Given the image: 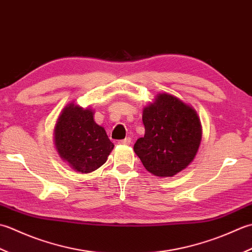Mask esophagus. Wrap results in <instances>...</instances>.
Instances as JSON below:
<instances>
[{
	"label": "esophagus",
	"instance_id": "obj_1",
	"mask_svg": "<svg viewBox=\"0 0 252 252\" xmlns=\"http://www.w3.org/2000/svg\"><path fill=\"white\" fill-rule=\"evenodd\" d=\"M130 142H131V139H130L129 137H127V138H125V139H123V140H120V141H119L120 145H126V146L130 145Z\"/></svg>",
	"mask_w": 252,
	"mask_h": 252
}]
</instances>
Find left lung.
<instances>
[{
    "mask_svg": "<svg viewBox=\"0 0 252 252\" xmlns=\"http://www.w3.org/2000/svg\"><path fill=\"white\" fill-rule=\"evenodd\" d=\"M145 136L133 146L148 172L172 177L186 168L201 142V123L197 112L178 97L160 94L142 112Z\"/></svg>",
    "mask_w": 252,
    "mask_h": 252,
    "instance_id": "left-lung-1",
    "label": "left lung"
}]
</instances>
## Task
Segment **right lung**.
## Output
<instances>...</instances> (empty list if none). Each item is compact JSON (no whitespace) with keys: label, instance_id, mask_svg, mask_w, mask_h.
Masks as SVG:
<instances>
[{"label":"right lung","instance_id":"1","mask_svg":"<svg viewBox=\"0 0 252 252\" xmlns=\"http://www.w3.org/2000/svg\"><path fill=\"white\" fill-rule=\"evenodd\" d=\"M54 143L61 158L79 173H91L103 165L114 145L103 127L94 120V111L69 103L54 128Z\"/></svg>","mask_w":252,"mask_h":252}]
</instances>
